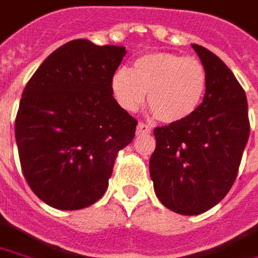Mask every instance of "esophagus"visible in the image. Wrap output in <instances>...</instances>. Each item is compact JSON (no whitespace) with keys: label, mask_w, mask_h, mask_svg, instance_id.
<instances>
[{"label":"esophagus","mask_w":258,"mask_h":258,"mask_svg":"<svg viewBox=\"0 0 258 258\" xmlns=\"http://www.w3.org/2000/svg\"><path fill=\"white\" fill-rule=\"evenodd\" d=\"M150 126L146 125V123H139L138 127H136V135H148L150 133Z\"/></svg>","instance_id":"1"}]
</instances>
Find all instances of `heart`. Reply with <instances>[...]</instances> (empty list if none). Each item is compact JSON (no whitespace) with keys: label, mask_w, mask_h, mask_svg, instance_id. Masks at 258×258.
<instances>
[{"label":"heart","mask_w":258,"mask_h":258,"mask_svg":"<svg viewBox=\"0 0 258 258\" xmlns=\"http://www.w3.org/2000/svg\"><path fill=\"white\" fill-rule=\"evenodd\" d=\"M207 72L193 56L153 52L135 60L133 69L119 68L112 77V92L117 103L133 112L148 93V106L160 122L176 123L189 117L206 92Z\"/></svg>","instance_id":"obj_1"}]
</instances>
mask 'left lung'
Wrapping results in <instances>:
<instances>
[{"label": "left lung", "instance_id": "8db88e82", "mask_svg": "<svg viewBox=\"0 0 258 258\" xmlns=\"http://www.w3.org/2000/svg\"><path fill=\"white\" fill-rule=\"evenodd\" d=\"M191 46L207 72L205 98L189 117L153 131L149 162L157 199L183 216L205 213L224 199L250 135L246 93L236 77L217 55Z\"/></svg>", "mask_w": 258, "mask_h": 258}]
</instances>
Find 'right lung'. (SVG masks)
Segmentation results:
<instances>
[{
	"instance_id": "1",
	"label": "right lung",
	"mask_w": 258,
	"mask_h": 258,
	"mask_svg": "<svg viewBox=\"0 0 258 258\" xmlns=\"http://www.w3.org/2000/svg\"><path fill=\"white\" fill-rule=\"evenodd\" d=\"M125 46L74 39L53 51L25 86L15 119L22 173L44 203L79 210L105 195L117 152L138 120L120 108L112 77Z\"/></svg>"
}]
</instances>
